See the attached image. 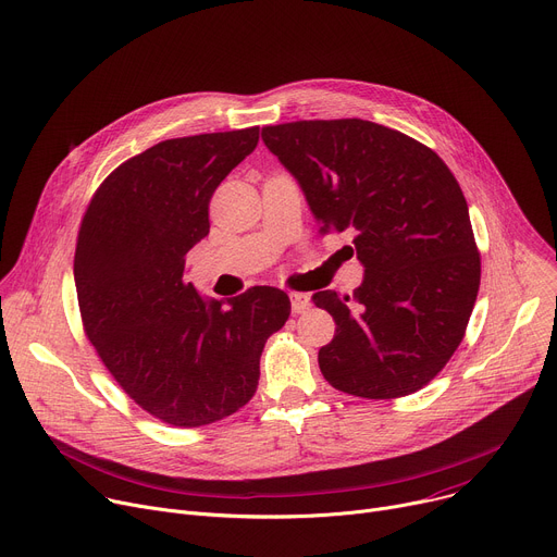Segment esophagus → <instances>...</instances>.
<instances>
[{
  "instance_id": "34e87169",
  "label": "esophagus",
  "mask_w": 557,
  "mask_h": 557,
  "mask_svg": "<svg viewBox=\"0 0 557 557\" xmlns=\"http://www.w3.org/2000/svg\"><path fill=\"white\" fill-rule=\"evenodd\" d=\"M311 307V298L307 293H290V309L293 313H305Z\"/></svg>"
}]
</instances>
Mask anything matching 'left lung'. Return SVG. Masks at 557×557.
<instances>
[{"label": "left lung", "mask_w": 557, "mask_h": 557, "mask_svg": "<svg viewBox=\"0 0 557 557\" xmlns=\"http://www.w3.org/2000/svg\"><path fill=\"white\" fill-rule=\"evenodd\" d=\"M262 138L298 178L320 235L351 231L364 267L351 300L313 295L336 322L318 351L322 376L360 398L419 392L461 345L481 280L455 174L428 145L372 121H295Z\"/></svg>", "instance_id": "8db88e82"}]
</instances>
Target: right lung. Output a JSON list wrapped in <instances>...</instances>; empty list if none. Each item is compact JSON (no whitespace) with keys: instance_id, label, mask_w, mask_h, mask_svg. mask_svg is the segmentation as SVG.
Segmentation results:
<instances>
[{"instance_id":"add662e5","label":"right lung","mask_w":557,"mask_h":557,"mask_svg":"<svg viewBox=\"0 0 557 557\" xmlns=\"http://www.w3.org/2000/svg\"><path fill=\"white\" fill-rule=\"evenodd\" d=\"M257 140L259 127L163 140L111 172L81 221L73 277L87 338L123 392L174 428L244 407L290 313L273 286L224 305L185 282V255L210 233L212 193Z\"/></svg>"}]
</instances>
